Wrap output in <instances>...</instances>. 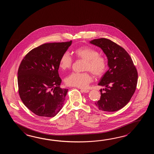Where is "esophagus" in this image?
I'll use <instances>...</instances> for the list:
<instances>
[{"label": "esophagus", "mask_w": 154, "mask_h": 154, "mask_svg": "<svg viewBox=\"0 0 154 154\" xmlns=\"http://www.w3.org/2000/svg\"><path fill=\"white\" fill-rule=\"evenodd\" d=\"M80 90H81L82 92H85V93H88V92L90 91L88 90H86V89H82V88H81V89H80Z\"/></svg>", "instance_id": "1"}]
</instances>
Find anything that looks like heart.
<instances>
[{"label": "heart", "mask_w": 154, "mask_h": 154, "mask_svg": "<svg viewBox=\"0 0 154 154\" xmlns=\"http://www.w3.org/2000/svg\"><path fill=\"white\" fill-rule=\"evenodd\" d=\"M76 58L84 60V70L89 71L94 75L99 78L105 74L107 64L104 57L99 54L96 49L89 46H83L75 49L73 52ZM72 60L67 52L63 53L59 59L60 69L65 70L72 64ZM92 76L88 72H72L66 79V84L69 86L85 88L91 82Z\"/></svg>", "instance_id": "1"}]
</instances>
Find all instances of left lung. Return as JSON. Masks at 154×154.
<instances>
[{"mask_svg":"<svg viewBox=\"0 0 154 154\" xmlns=\"http://www.w3.org/2000/svg\"><path fill=\"white\" fill-rule=\"evenodd\" d=\"M90 43L101 48L107 57L109 67L98 83L106 88L100 90V100L95 105L103 111H117L124 107L134 94L137 85V70L127 52L110 39L101 38Z\"/></svg>","mask_w":154,"mask_h":154,"instance_id":"8db88e82","label":"left lung"}]
</instances>
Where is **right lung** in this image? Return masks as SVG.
Masks as SVG:
<instances>
[{"instance_id":"add662e5","label":"right lung","mask_w":154,"mask_h":154,"mask_svg":"<svg viewBox=\"0 0 154 154\" xmlns=\"http://www.w3.org/2000/svg\"><path fill=\"white\" fill-rule=\"evenodd\" d=\"M72 43V41L45 43L29 51L20 63L19 94L35 115L52 117L62 108L68 90L59 86V59Z\"/></svg>"}]
</instances>
